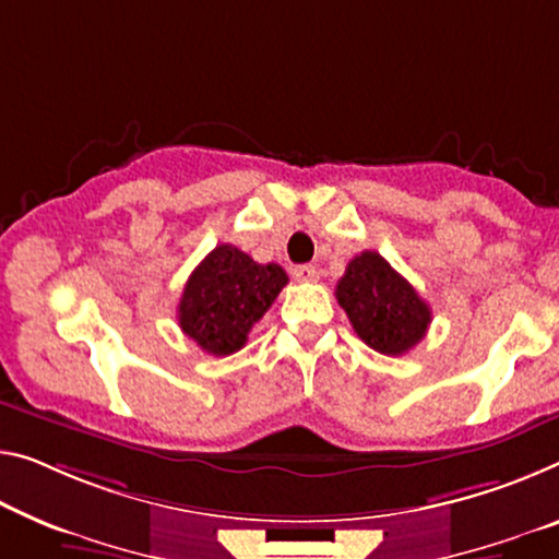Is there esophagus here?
Segmentation results:
<instances>
[{"label": "esophagus", "instance_id": "obj_1", "mask_svg": "<svg viewBox=\"0 0 559 559\" xmlns=\"http://www.w3.org/2000/svg\"><path fill=\"white\" fill-rule=\"evenodd\" d=\"M292 274H295L297 282H317V277H320V272L312 264H299V267L292 270Z\"/></svg>", "mask_w": 559, "mask_h": 559}]
</instances>
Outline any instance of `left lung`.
I'll return each instance as SVG.
<instances>
[{
    "label": "left lung",
    "instance_id": "8db88e82",
    "mask_svg": "<svg viewBox=\"0 0 559 559\" xmlns=\"http://www.w3.org/2000/svg\"><path fill=\"white\" fill-rule=\"evenodd\" d=\"M334 295L357 337L382 355H405L425 337L432 322L429 305L377 252L357 254Z\"/></svg>",
    "mask_w": 559,
    "mask_h": 559
}]
</instances>
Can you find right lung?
<instances>
[{
  "mask_svg": "<svg viewBox=\"0 0 559 559\" xmlns=\"http://www.w3.org/2000/svg\"><path fill=\"white\" fill-rule=\"evenodd\" d=\"M280 264H260L231 245H217L197 264L177 307L179 328L214 357L242 349L254 322L287 285Z\"/></svg>",
  "mask_w": 559,
  "mask_h": 559,
  "instance_id": "add662e5",
  "label": "right lung"
}]
</instances>
